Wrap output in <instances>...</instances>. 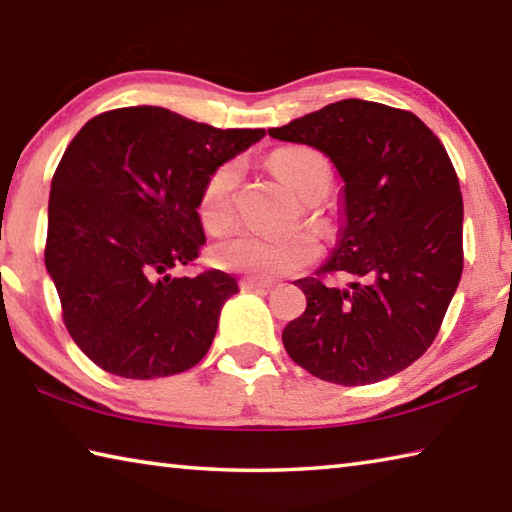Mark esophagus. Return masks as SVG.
I'll list each match as a JSON object with an SVG mask.
<instances>
[{
	"mask_svg": "<svg viewBox=\"0 0 512 512\" xmlns=\"http://www.w3.org/2000/svg\"><path fill=\"white\" fill-rule=\"evenodd\" d=\"M241 291H271L273 284L271 282H262V280H253V277H244L239 282Z\"/></svg>",
	"mask_w": 512,
	"mask_h": 512,
	"instance_id": "esophagus-1",
	"label": "esophagus"
}]
</instances>
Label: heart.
<instances>
[{
    "label": "heart",
    "instance_id": "b5f03b06",
    "mask_svg": "<svg viewBox=\"0 0 512 512\" xmlns=\"http://www.w3.org/2000/svg\"><path fill=\"white\" fill-rule=\"evenodd\" d=\"M273 174L286 188L306 203H318L331 190L333 172L329 161L311 147H284L268 159ZM241 179V163L228 161L208 176L199 199V219L206 230H224L232 219L235 192ZM320 230H329V221L313 217ZM320 246L309 230H295L288 235H257V232H237L212 246L210 259L221 271L241 273L253 280H275L291 275L315 262Z\"/></svg>",
    "mask_w": 512,
    "mask_h": 512
}]
</instances>
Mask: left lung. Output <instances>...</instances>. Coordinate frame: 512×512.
Wrapping results in <instances>:
<instances>
[{"instance_id":"8db88e82","label":"left lung","mask_w":512,"mask_h":512,"mask_svg":"<svg viewBox=\"0 0 512 512\" xmlns=\"http://www.w3.org/2000/svg\"><path fill=\"white\" fill-rule=\"evenodd\" d=\"M320 150L342 179L338 244L295 284L306 311L282 342L336 385L398 374L432 345L463 271V199L439 138L412 111L347 98L268 129ZM347 274L345 289L324 274Z\"/></svg>"}]
</instances>
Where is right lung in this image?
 Here are the masks:
<instances>
[{
    "instance_id": "obj_1",
    "label": "right lung",
    "mask_w": 512,
    "mask_h": 512,
    "mask_svg": "<svg viewBox=\"0 0 512 512\" xmlns=\"http://www.w3.org/2000/svg\"><path fill=\"white\" fill-rule=\"evenodd\" d=\"M264 134L141 105L105 111L73 138L51 181L44 262L73 342L100 369L150 380L206 356L237 280L172 271L206 244L208 176Z\"/></svg>"
}]
</instances>
